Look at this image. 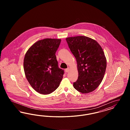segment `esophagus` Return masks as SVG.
<instances>
[{
	"label": "esophagus",
	"instance_id": "1",
	"mask_svg": "<svg viewBox=\"0 0 130 130\" xmlns=\"http://www.w3.org/2000/svg\"><path fill=\"white\" fill-rule=\"evenodd\" d=\"M69 71H70V68H67L65 69V72L66 73H68L69 72Z\"/></svg>",
	"mask_w": 130,
	"mask_h": 130
}]
</instances>
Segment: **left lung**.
Instances as JSON below:
<instances>
[{"label": "left lung", "mask_w": 130, "mask_h": 130, "mask_svg": "<svg viewBox=\"0 0 130 130\" xmlns=\"http://www.w3.org/2000/svg\"><path fill=\"white\" fill-rule=\"evenodd\" d=\"M66 40L77 64L78 77L74 82V89L82 93L93 92L101 83L106 71L107 61L103 50L95 40L85 36Z\"/></svg>", "instance_id": "8db88e82"}]
</instances>
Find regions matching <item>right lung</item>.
<instances>
[{
    "mask_svg": "<svg viewBox=\"0 0 130 130\" xmlns=\"http://www.w3.org/2000/svg\"><path fill=\"white\" fill-rule=\"evenodd\" d=\"M60 39L45 38L34 44L24 59V70L31 86L39 93L47 94L59 86L64 73L58 67L56 53Z\"/></svg>",
    "mask_w": 130,
    "mask_h": 130,
    "instance_id": "right-lung-1",
    "label": "right lung"
}]
</instances>
